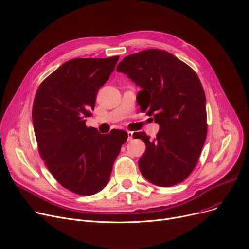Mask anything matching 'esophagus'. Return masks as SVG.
<instances>
[{"label": "esophagus", "instance_id": "esophagus-1", "mask_svg": "<svg viewBox=\"0 0 249 249\" xmlns=\"http://www.w3.org/2000/svg\"><path fill=\"white\" fill-rule=\"evenodd\" d=\"M128 135V141H131L133 139V132L132 131H127Z\"/></svg>", "mask_w": 249, "mask_h": 249}]
</instances>
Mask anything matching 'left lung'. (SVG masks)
<instances>
[{"mask_svg": "<svg viewBox=\"0 0 249 249\" xmlns=\"http://www.w3.org/2000/svg\"><path fill=\"white\" fill-rule=\"evenodd\" d=\"M116 70L142 88L140 110L160 125L153 139L145 132L133 133L146 145L138 161L142 176L160 187L179 184L197 164L207 137L206 96L199 76L161 49L128 55Z\"/></svg>", "mask_w": 249, "mask_h": 249, "instance_id": "8db88e82", "label": "left lung"}]
</instances>
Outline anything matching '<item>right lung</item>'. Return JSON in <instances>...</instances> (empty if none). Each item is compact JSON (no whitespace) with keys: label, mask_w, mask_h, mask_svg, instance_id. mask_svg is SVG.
<instances>
[{"label":"right lung","mask_w":249,"mask_h":249,"mask_svg":"<svg viewBox=\"0 0 249 249\" xmlns=\"http://www.w3.org/2000/svg\"><path fill=\"white\" fill-rule=\"evenodd\" d=\"M118 59V55L71 59L45 78L34 98L32 119L39 154L59 184L77 195L90 196L106 187L128 137L117 129L101 134L85 120Z\"/></svg>","instance_id":"right-lung-1"}]
</instances>
